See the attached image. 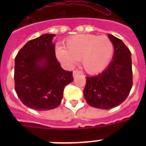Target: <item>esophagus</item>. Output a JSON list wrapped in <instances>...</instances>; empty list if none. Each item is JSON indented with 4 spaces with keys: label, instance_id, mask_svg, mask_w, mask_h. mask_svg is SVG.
Wrapping results in <instances>:
<instances>
[{
    "label": "esophagus",
    "instance_id": "obj_1",
    "mask_svg": "<svg viewBox=\"0 0 146 146\" xmlns=\"http://www.w3.org/2000/svg\"><path fill=\"white\" fill-rule=\"evenodd\" d=\"M80 72L79 70H75L73 71V77H76V76H77L80 75Z\"/></svg>",
    "mask_w": 146,
    "mask_h": 146
}]
</instances>
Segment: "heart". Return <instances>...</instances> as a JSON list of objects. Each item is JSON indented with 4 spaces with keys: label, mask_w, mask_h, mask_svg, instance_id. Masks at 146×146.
Listing matches in <instances>:
<instances>
[{
    "label": "heart",
    "mask_w": 146,
    "mask_h": 146,
    "mask_svg": "<svg viewBox=\"0 0 146 146\" xmlns=\"http://www.w3.org/2000/svg\"><path fill=\"white\" fill-rule=\"evenodd\" d=\"M64 49L56 50L58 59L68 66L75 65L76 60H81L82 67L89 73L104 70L113 54V42L105 35L80 34L66 40Z\"/></svg>",
    "instance_id": "b5f03b06"
}]
</instances>
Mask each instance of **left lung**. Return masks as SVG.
Listing matches in <instances>:
<instances>
[{
	"label": "left lung",
	"instance_id": "obj_1",
	"mask_svg": "<svg viewBox=\"0 0 146 146\" xmlns=\"http://www.w3.org/2000/svg\"><path fill=\"white\" fill-rule=\"evenodd\" d=\"M113 42V60L98 75L86 77L83 95L90 106L113 108L124 102L133 86L131 52L123 42L109 34Z\"/></svg>",
	"mask_w": 146,
	"mask_h": 146
}]
</instances>
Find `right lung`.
I'll use <instances>...</instances> for the list:
<instances>
[{"label":"right lung","instance_id":"1","mask_svg":"<svg viewBox=\"0 0 146 146\" xmlns=\"http://www.w3.org/2000/svg\"><path fill=\"white\" fill-rule=\"evenodd\" d=\"M54 34L30 40L15 58V91L23 104L36 111L60 105L64 88L73 82V72L64 70L55 56Z\"/></svg>","mask_w":146,"mask_h":146}]
</instances>
